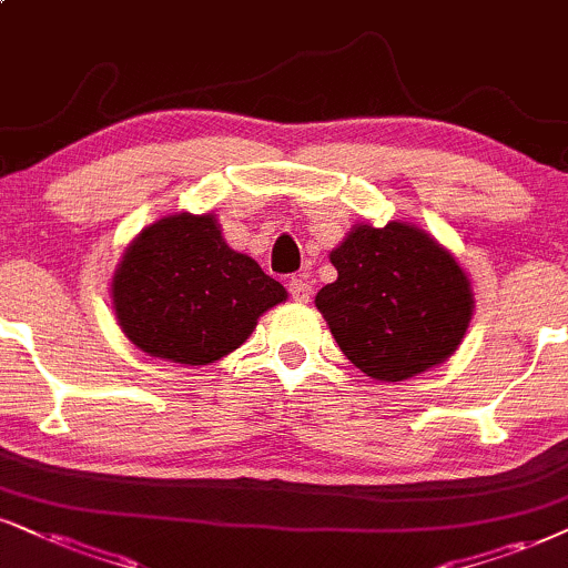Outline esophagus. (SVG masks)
Segmentation results:
<instances>
[{
	"instance_id": "1",
	"label": "esophagus",
	"mask_w": 568,
	"mask_h": 568,
	"mask_svg": "<svg viewBox=\"0 0 568 568\" xmlns=\"http://www.w3.org/2000/svg\"><path fill=\"white\" fill-rule=\"evenodd\" d=\"M290 295L295 303H307V300H311L313 284L311 278H307V273H300V276L290 278Z\"/></svg>"
}]
</instances>
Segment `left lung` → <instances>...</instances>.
Segmentation results:
<instances>
[{
  "mask_svg": "<svg viewBox=\"0 0 568 568\" xmlns=\"http://www.w3.org/2000/svg\"><path fill=\"white\" fill-rule=\"evenodd\" d=\"M328 261L337 282L318 292L316 307L345 358L374 382L413 379L464 342L471 278L416 223H355Z\"/></svg>",
  "mask_w": 568,
  "mask_h": 568,
  "instance_id": "1",
  "label": "left lung"
}]
</instances>
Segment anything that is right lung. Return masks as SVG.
I'll return each instance as SVG.
<instances>
[{"label":"right lung","mask_w":568,"mask_h":568,"mask_svg":"<svg viewBox=\"0 0 568 568\" xmlns=\"http://www.w3.org/2000/svg\"><path fill=\"white\" fill-rule=\"evenodd\" d=\"M110 295L131 345L160 361L210 366L244 345L286 290L229 247L213 213H176L129 242Z\"/></svg>","instance_id":"obj_1"}]
</instances>
